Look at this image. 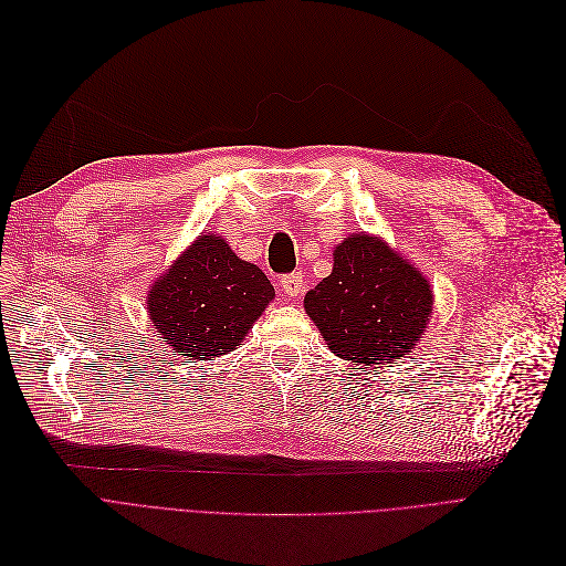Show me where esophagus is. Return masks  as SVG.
Wrapping results in <instances>:
<instances>
[{"label":"esophagus","mask_w":566,"mask_h":566,"mask_svg":"<svg viewBox=\"0 0 566 566\" xmlns=\"http://www.w3.org/2000/svg\"><path fill=\"white\" fill-rule=\"evenodd\" d=\"M279 287H281V292H283V297H287L290 302H297V300L302 297V294H304V279H302L300 272L281 276Z\"/></svg>","instance_id":"obj_1"}]
</instances>
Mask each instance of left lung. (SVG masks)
Listing matches in <instances>:
<instances>
[{
    "instance_id": "left-lung-1",
    "label": "left lung",
    "mask_w": 566,
    "mask_h": 566,
    "mask_svg": "<svg viewBox=\"0 0 566 566\" xmlns=\"http://www.w3.org/2000/svg\"><path fill=\"white\" fill-rule=\"evenodd\" d=\"M304 308L336 357L391 364L421 338L433 292L382 239L349 234L334 251L332 274L306 292Z\"/></svg>"
}]
</instances>
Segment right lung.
Returning a JSON list of instances; mask_svg holds the SVG:
<instances>
[{
  "mask_svg": "<svg viewBox=\"0 0 566 566\" xmlns=\"http://www.w3.org/2000/svg\"><path fill=\"white\" fill-rule=\"evenodd\" d=\"M274 300L262 269L232 253L217 234H200L149 294L151 327L177 353L200 361L232 353Z\"/></svg>",
  "mask_w": 566,
  "mask_h": 566,
  "instance_id": "add662e5",
  "label": "right lung"
}]
</instances>
